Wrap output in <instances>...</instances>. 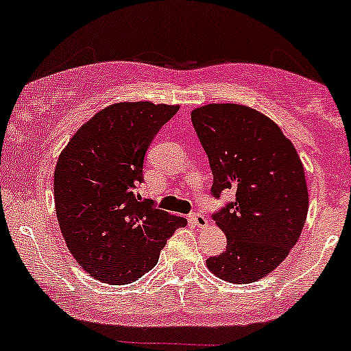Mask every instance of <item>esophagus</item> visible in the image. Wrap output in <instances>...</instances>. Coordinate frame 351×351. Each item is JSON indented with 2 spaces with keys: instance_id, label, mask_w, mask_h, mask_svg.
Instances as JSON below:
<instances>
[{
  "instance_id": "1",
  "label": "esophagus",
  "mask_w": 351,
  "mask_h": 351,
  "mask_svg": "<svg viewBox=\"0 0 351 351\" xmlns=\"http://www.w3.org/2000/svg\"><path fill=\"white\" fill-rule=\"evenodd\" d=\"M190 222L198 228H204L208 225V219L204 217L203 214H191L190 215Z\"/></svg>"
}]
</instances>
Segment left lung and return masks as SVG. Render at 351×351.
I'll return each mask as SVG.
<instances>
[{"instance_id":"left-lung-1","label":"left lung","mask_w":351,"mask_h":351,"mask_svg":"<svg viewBox=\"0 0 351 351\" xmlns=\"http://www.w3.org/2000/svg\"><path fill=\"white\" fill-rule=\"evenodd\" d=\"M209 158L213 195L234 191L215 225L227 249L206 265L220 280L249 285L271 273L300 238L308 213L305 171L275 121L251 107L209 104L191 112Z\"/></svg>"}]
</instances>
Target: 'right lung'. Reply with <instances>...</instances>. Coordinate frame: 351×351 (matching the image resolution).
I'll return each instance as SVG.
<instances>
[{"mask_svg": "<svg viewBox=\"0 0 351 351\" xmlns=\"http://www.w3.org/2000/svg\"><path fill=\"white\" fill-rule=\"evenodd\" d=\"M177 105L119 102L84 123L54 171L56 214L66 247L95 280L119 286L158 263L161 249L186 220L136 196L143 158Z\"/></svg>", "mask_w": 351, "mask_h": 351, "instance_id": "1", "label": "right lung"}]
</instances>
